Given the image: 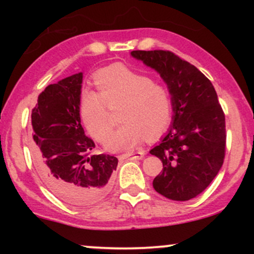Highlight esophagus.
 <instances>
[{
    "mask_svg": "<svg viewBox=\"0 0 254 254\" xmlns=\"http://www.w3.org/2000/svg\"><path fill=\"white\" fill-rule=\"evenodd\" d=\"M144 155H145L144 151H133V153L124 154L123 157L127 160H141V159H143Z\"/></svg>",
    "mask_w": 254,
    "mask_h": 254,
    "instance_id": "esophagus-1",
    "label": "esophagus"
}]
</instances>
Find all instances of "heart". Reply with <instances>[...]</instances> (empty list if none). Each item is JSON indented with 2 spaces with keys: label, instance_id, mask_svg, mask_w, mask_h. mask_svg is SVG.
I'll list each match as a JSON object with an SVG mask.
<instances>
[{
  "label": "heart",
  "instance_id": "obj_1",
  "mask_svg": "<svg viewBox=\"0 0 254 254\" xmlns=\"http://www.w3.org/2000/svg\"><path fill=\"white\" fill-rule=\"evenodd\" d=\"M94 84L98 94L84 92L80 99V116L88 132L99 142H106L112 121L106 105L118 107L121 125L110 138L111 150L130 149L148 136H159L170 127L173 104L168 90L150 77L117 64L97 72Z\"/></svg>",
  "mask_w": 254,
  "mask_h": 254
}]
</instances>
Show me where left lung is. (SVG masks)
Here are the masks:
<instances>
[{"label": "left lung", "mask_w": 254, "mask_h": 254, "mask_svg": "<svg viewBox=\"0 0 254 254\" xmlns=\"http://www.w3.org/2000/svg\"><path fill=\"white\" fill-rule=\"evenodd\" d=\"M160 74L173 104L172 125L149 153L164 168L153 182L172 200H189L205 190L223 165L226 119L216 90L194 65L171 51H131Z\"/></svg>", "instance_id": "8db88e82"}]
</instances>
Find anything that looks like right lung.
<instances>
[{"label":"right lung","instance_id":"obj_1","mask_svg":"<svg viewBox=\"0 0 254 254\" xmlns=\"http://www.w3.org/2000/svg\"><path fill=\"white\" fill-rule=\"evenodd\" d=\"M82 72L46 87L32 110V154L38 173L63 202L84 208L109 193L118 159L92 155L80 118Z\"/></svg>","mask_w":254,"mask_h":254}]
</instances>
